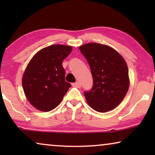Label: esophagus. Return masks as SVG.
Masks as SVG:
<instances>
[{
    "label": "esophagus",
    "mask_w": 155,
    "mask_h": 155,
    "mask_svg": "<svg viewBox=\"0 0 155 155\" xmlns=\"http://www.w3.org/2000/svg\"><path fill=\"white\" fill-rule=\"evenodd\" d=\"M73 86H75V87H80V86H81V84H80V82H75L73 83Z\"/></svg>",
    "instance_id": "34e87169"
}]
</instances>
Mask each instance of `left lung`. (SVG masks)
I'll return each mask as SVG.
<instances>
[{
    "label": "left lung",
    "mask_w": 155,
    "mask_h": 155,
    "mask_svg": "<svg viewBox=\"0 0 155 155\" xmlns=\"http://www.w3.org/2000/svg\"><path fill=\"white\" fill-rule=\"evenodd\" d=\"M79 49L90 65L93 78L92 89L84 92L89 105L99 112L114 109L129 87L126 61L114 48L104 44L89 43Z\"/></svg>",
    "instance_id": "left-lung-1"
}]
</instances>
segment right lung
<instances>
[{"label": "right lung", "mask_w": 155, "mask_h": 155, "mask_svg": "<svg viewBox=\"0 0 155 155\" xmlns=\"http://www.w3.org/2000/svg\"><path fill=\"white\" fill-rule=\"evenodd\" d=\"M72 46L54 44L36 54L25 70L22 87L25 96L36 109L49 111L58 106L71 87L65 80L62 63Z\"/></svg>", "instance_id": "right-lung-1"}]
</instances>
